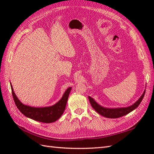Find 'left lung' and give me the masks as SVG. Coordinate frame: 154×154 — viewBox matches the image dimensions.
Wrapping results in <instances>:
<instances>
[{"label": "left lung", "mask_w": 154, "mask_h": 154, "mask_svg": "<svg viewBox=\"0 0 154 154\" xmlns=\"http://www.w3.org/2000/svg\"><path fill=\"white\" fill-rule=\"evenodd\" d=\"M146 91L142 94L141 97L136 101V102L132 104V106L126 107V108H119V109H106V108H104L103 106H100L99 104H98L94 100L91 98V97H89V99L90 101V103L91 106L93 109L95 110L97 112L100 114V115H102L104 117L109 118V119H117V118H120L121 116H123L126 114L130 113L132 112V110L136 109L140 103L142 102L143 97H144Z\"/></svg>", "instance_id": "obj_1"}]
</instances>
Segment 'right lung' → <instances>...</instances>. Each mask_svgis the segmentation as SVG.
<instances>
[{
	"label": "right lung",
	"instance_id": "obj_1",
	"mask_svg": "<svg viewBox=\"0 0 154 154\" xmlns=\"http://www.w3.org/2000/svg\"><path fill=\"white\" fill-rule=\"evenodd\" d=\"M11 86L13 99H14L15 104L18 110L25 116L43 123H51L55 122L61 116L65 110V106H66L68 97L71 90V88L69 87L65 91L60 100L53 106L44 108H35L23 104L16 96L11 83Z\"/></svg>",
	"mask_w": 154,
	"mask_h": 154
}]
</instances>
